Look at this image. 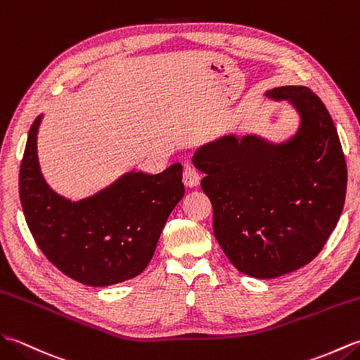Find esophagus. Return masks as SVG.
I'll list each match as a JSON object with an SVG mask.
<instances>
[{
  "label": "esophagus",
  "mask_w": 360,
  "mask_h": 360,
  "mask_svg": "<svg viewBox=\"0 0 360 360\" xmlns=\"http://www.w3.org/2000/svg\"><path fill=\"white\" fill-rule=\"evenodd\" d=\"M183 183L189 188L197 186L198 183H200V172H198L197 167L189 162L185 165V169H183Z\"/></svg>",
  "instance_id": "34e87169"
}]
</instances>
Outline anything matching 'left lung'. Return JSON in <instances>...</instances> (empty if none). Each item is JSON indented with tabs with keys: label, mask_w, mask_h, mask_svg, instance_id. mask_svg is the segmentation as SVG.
Wrapping results in <instances>:
<instances>
[{
	"label": "left lung",
	"mask_w": 360,
	"mask_h": 360,
	"mask_svg": "<svg viewBox=\"0 0 360 360\" xmlns=\"http://www.w3.org/2000/svg\"><path fill=\"white\" fill-rule=\"evenodd\" d=\"M290 100L302 117L294 139L269 145L257 137H223L198 149L203 193L223 252L243 274L273 278L307 265L322 251L345 203L347 162L336 126L303 86L266 92Z\"/></svg>",
	"instance_id": "left-lung-1"
}]
</instances>
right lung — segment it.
<instances>
[{
  "label": "right lung",
  "mask_w": 360,
  "mask_h": 360,
  "mask_svg": "<svg viewBox=\"0 0 360 360\" xmlns=\"http://www.w3.org/2000/svg\"><path fill=\"white\" fill-rule=\"evenodd\" d=\"M30 126L20 166V200L34 240L53 266L89 286H109L143 273L174 206L185 194L175 163L149 175L129 172L79 202L57 195L39 171Z\"/></svg>",
  "instance_id": "obj_1"
}]
</instances>
